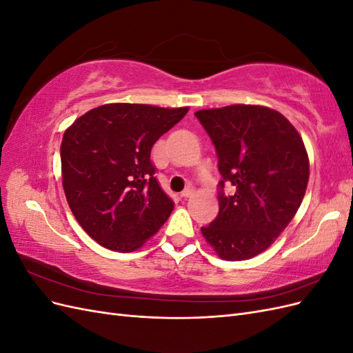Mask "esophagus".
I'll list each match as a JSON object with an SVG mask.
<instances>
[{"instance_id": "obj_1", "label": "esophagus", "mask_w": 353, "mask_h": 353, "mask_svg": "<svg viewBox=\"0 0 353 353\" xmlns=\"http://www.w3.org/2000/svg\"><path fill=\"white\" fill-rule=\"evenodd\" d=\"M194 193V187L193 185H187L183 191H181V197H190Z\"/></svg>"}]
</instances>
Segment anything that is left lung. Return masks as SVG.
<instances>
[{"label":"left lung","mask_w":353,"mask_h":353,"mask_svg":"<svg viewBox=\"0 0 353 353\" xmlns=\"http://www.w3.org/2000/svg\"><path fill=\"white\" fill-rule=\"evenodd\" d=\"M194 114L215 145L222 176L218 216L201 234L219 258L250 259L270 248L301 206L309 178L305 144L281 113L262 105Z\"/></svg>","instance_id":"1"}]
</instances>
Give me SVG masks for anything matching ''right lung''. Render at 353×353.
<instances>
[{"mask_svg": "<svg viewBox=\"0 0 353 353\" xmlns=\"http://www.w3.org/2000/svg\"><path fill=\"white\" fill-rule=\"evenodd\" d=\"M187 112L104 104L82 114L63 135L61 176L70 210L104 248L134 252L169 218L174 201L157 183L150 154Z\"/></svg>", "mask_w": 353, "mask_h": 353, "instance_id": "obj_1", "label": "right lung"}]
</instances>
